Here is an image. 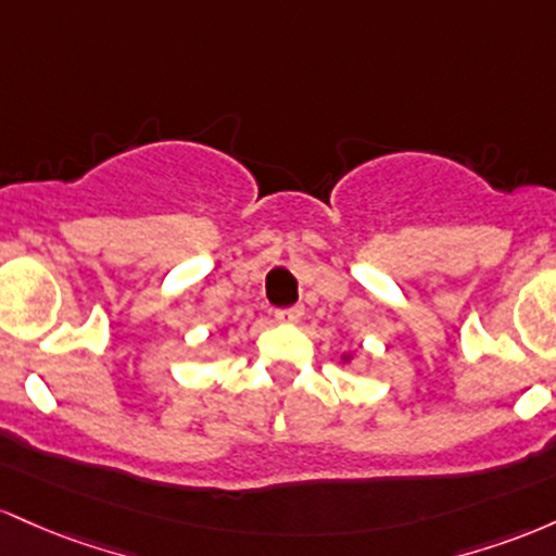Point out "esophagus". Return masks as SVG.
<instances>
[{
    "instance_id": "esophagus-1",
    "label": "esophagus",
    "mask_w": 556,
    "mask_h": 556,
    "mask_svg": "<svg viewBox=\"0 0 556 556\" xmlns=\"http://www.w3.org/2000/svg\"><path fill=\"white\" fill-rule=\"evenodd\" d=\"M302 315H304L302 307L278 309V312H276V320H278V323H299V320H302Z\"/></svg>"
}]
</instances>
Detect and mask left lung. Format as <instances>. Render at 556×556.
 Returning <instances> with one entry per match:
<instances>
[{"instance_id": "left-lung-1", "label": "left lung", "mask_w": 556, "mask_h": 556, "mask_svg": "<svg viewBox=\"0 0 556 556\" xmlns=\"http://www.w3.org/2000/svg\"><path fill=\"white\" fill-rule=\"evenodd\" d=\"M354 352H341V365H352Z\"/></svg>"}]
</instances>
